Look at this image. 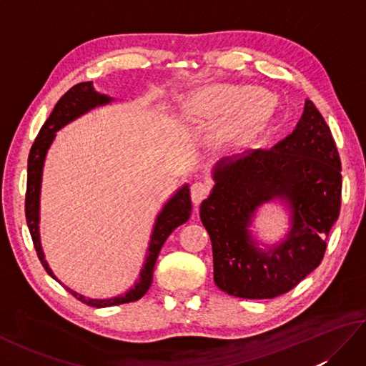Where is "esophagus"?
<instances>
[{"instance_id": "esophagus-1", "label": "esophagus", "mask_w": 366, "mask_h": 366, "mask_svg": "<svg viewBox=\"0 0 366 366\" xmlns=\"http://www.w3.org/2000/svg\"><path fill=\"white\" fill-rule=\"evenodd\" d=\"M207 192H209V189H207V185H206V184H203V182H195V184H192L190 195H192L193 204H195V206L198 207V204L201 203V201H203V199L206 198Z\"/></svg>"}]
</instances>
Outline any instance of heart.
Masks as SVG:
<instances>
[{"mask_svg":"<svg viewBox=\"0 0 366 366\" xmlns=\"http://www.w3.org/2000/svg\"><path fill=\"white\" fill-rule=\"evenodd\" d=\"M197 107L207 116L228 112L220 122L217 137L222 142H239L269 118L274 112V99L262 89L219 86L198 96Z\"/></svg>","mask_w":366,"mask_h":366,"instance_id":"heart-1","label":"heart"}]
</instances>
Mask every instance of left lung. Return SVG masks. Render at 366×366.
<instances>
[{
	"instance_id": "obj_1",
	"label": "left lung",
	"mask_w": 366,
	"mask_h": 366,
	"mask_svg": "<svg viewBox=\"0 0 366 366\" xmlns=\"http://www.w3.org/2000/svg\"><path fill=\"white\" fill-rule=\"evenodd\" d=\"M214 187L199 206L211 236L214 282L242 299H274L321 264L325 237L341 206V162L322 114L305 99L291 135L270 149L223 157L212 167ZM269 202L285 209L288 228L274 243L253 232Z\"/></svg>"
}]
</instances>
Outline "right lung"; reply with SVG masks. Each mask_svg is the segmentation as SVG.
I'll return each mask as SVG.
<instances>
[{
  "instance_id": "right-lung-1",
  "label": "right lung",
  "mask_w": 366,
  "mask_h": 366,
  "mask_svg": "<svg viewBox=\"0 0 366 366\" xmlns=\"http://www.w3.org/2000/svg\"><path fill=\"white\" fill-rule=\"evenodd\" d=\"M114 100L116 99L96 91L94 86H92V81L75 84V86L69 89L66 94L58 100V104L54 105L50 118L45 121L41 132H39V135L36 138L33 147H31L29 157H28V184H26L25 212H26L28 228L31 232V237H33L39 259H41L46 274H49L53 280H56L58 283L63 285L66 290L74 295V297L96 308L121 305V303L135 302L138 299H142L147 292V290L151 287L154 266H155V261L159 258V253L162 250L163 244H165V240L168 239L171 232L190 219V214H192L190 185L185 182L167 199V203L162 206L160 212L157 214V217H155L149 242H147V248H146L143 266L139 269V274H138V278L135 280L134 286H130L124 294H118L110 299L84 297L83 294L71 290V287L66 286L56 275L53 274L51 267L45 259V253L41 242V190H42V174H44L46 154H49V149L53 144L54 138H56L58 130L66 127L67 124L74 122L75 119L81 118L83 114L89 113L91 110H96L99 107L110 105L112 102H114Z\"/></svg>"
}]
</instances>
